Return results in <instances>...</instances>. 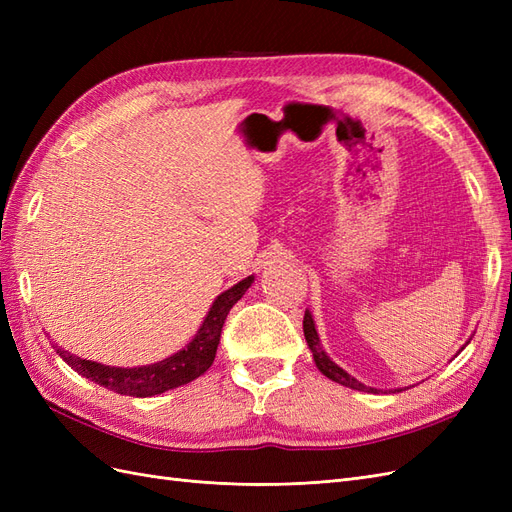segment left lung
<instances>
[{
  "label": "left lung",
  "instance_id": "1",
  "mask_svg": "<svg viewBox=\"0 0 512 512\" xmlns=\"http://www.w3.org/2000/svg\"><path fill=\"white\" fill-rule=\"evenodd\" d=\"M303 333H305V342L309 346V350H312V356H314V363L316 367L322 371L324 376H327L329 380L337 382V384H344L348 386V389H354V391H365V393H380V389H374V386H367L363 382L356 380L354 376H350L346 369L339 367L335 361H331V356L324 352L322 344H320V337H318V331H316V322L312 318V312H305V318H303ZM468 344V342H466ZM463 350V348H461ZM397 393L404 391V389H395ZM393 389L389 393H395Z\"/></svg>",
  "mask_w": 512,
  "mask_h": 512
}]
</instances>
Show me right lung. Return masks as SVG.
Segmentation results:
<instances>
[{"label": "right lung", "mask_w": 512, "mask_h": 512, "mask_svg": "<svg viewBox=\"0 0 512 512\" xmlns=\"http://www.w3.org/2000/svg\"><path fill=\"white\" fill-rule=\"evenodd\" d=\"M252 284H254V275H247L245 280L224 290L209 307V312L203 324H200V329L196 331V335L192 337V342L185 344V348H181L179 352L170 354L164 361L141 365V367H111V365L81 359V356L70 354L68 350L59 346H55V350L61 359L76 371V374L89 378L91 382L104 386L108 391H115L119 395H130V397H153V395L166 393L170 389H177L181 384L196 380L198 376H203L211 367L215 352H218L222 327L230 307L243 297L245 290Z\"/></svg>", "instance_id": "right-lung-1"}]
</instances>
